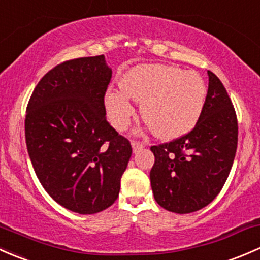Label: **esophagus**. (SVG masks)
Returning a JSON list of instances; mask_svg holds the SVG:
<instances>
[{"label": "esophagus", "instance_id": "34e87169", "mask_svg": "<svg viewBox=\"0 0 260 260\" xmlns=\"http://www.w3.org/2000/svg\"><path fill=\"white\" fill-rule=\"evenodd\" d=\"M131 146H133V151L135 152V154H136V152L140 151L141 149H144V144L140 143V141L133 140V141H131Z\"/></svg>", "mask_w": 260, "mask_h": 260}]
</instances>
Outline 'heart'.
Returning a JSON list of instances; mask_svg holds the SVG:
<instances>
[{"label":"heart","instance_id":"heart-1","mask_svg":"<svg viewBox=\"0 0 260 260\" xmlns=\"http://www.w3.org/2000/svg\"><path fill=\"white\" fill-rule=\"evenodd\" d=\"M121 90L105 95L109 119L116 130H125L135 114L129 97L141 103V117L154 135L171 140L189 133L199 120L205 103V85L199 74L174 66L146 63L122 76Z\"/></svg>","mask_w":260,"mask_h":260}]
</instances>
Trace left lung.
Wrapping results in <instances>:
<instances>
[{"label":"left lung","mask_w":260,"mask_h":260,"mask_svg":"<svg viewBox=\"0 0 260 260\" xmlns=\"http://www.w3.org/2000/svg\"><path fill=\"white\" fill-rule=\"evenodd\" d=\"M204 108L194 129L170 143L151 146L154 198L178 214L210 204L228 179L238 145V121L225 87L211 71Z\"/></svg>","instance_id":"8db88e82"}]
</instances>
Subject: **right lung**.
Segmentation results:
<instances>
[{"instance_id": "1", "label": "right lung", "mask_w": 260, "mask_h": 260, "mask_svg": "<svg viewBox=\"0 0 260 260\" xmlns=\"http://www.w3.org/2000/svg\"><path fill=\"white\" fill-rule=\"evenodd\" d=\"M111 74L104 55L65 61L40 80L26 110V145L40 183L79 214L114 204L133 152L105 117Z\"/></svg>"}]
</instances>
